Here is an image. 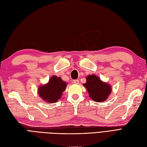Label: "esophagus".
Listing matches in <instances>:
<instances>
[{"label":"esophagus","mask_w":147,"mask_h":147,"mask_svg":"<svg viewBox=\"0 0 147 147\" xmlns=\"http://www.w3.org/2000/svg\"><path fill=\"white\" fill-rule=\"evenodd\" d=\"M73 82L75 84H79V80H74Z\"/></svg>","instance_id":"obj_1"}]
</instances>
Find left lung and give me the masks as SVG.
I'll return each mask as SVG.
<instances>
[{
  "label": "left lung",
  "mask_w": 147,
  "mask_h": 147,
  "mask_svg": "<svg viewBox=\"0 0 147 147\" xmlns=\"http://www.w3.org/2000/svg\"><path fill=\"white\" fill-rule=\"evenodd\" d=\"M86 83L83 85L87 89L89 96L96 102L107 100L112 91V86L101 80L100 78L95 75H89L86 77Z\"/></svg>",
  "instance_id": "8db88e82"
}]
</instances>
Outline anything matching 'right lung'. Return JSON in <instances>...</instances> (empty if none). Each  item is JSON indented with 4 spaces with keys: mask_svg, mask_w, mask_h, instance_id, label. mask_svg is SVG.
<instances>
[{
    "mask_svg": "<svg viewBox=\"0 0 147 147\" xmlns=\"http://www.w3.org/2000/svg\"><path fill=\"white\" fill-rule=\"evenodd\" d=\"M67 87V83L60 77L53 76L48 83L40 85L37 93L39 96L47 103H55L62 95Z\"/></svg>",
    "mask_w": 147,
    "mask_h": 147,
    "instance_id": "1",
    "label": "right lung"
}]
</instances>
